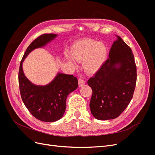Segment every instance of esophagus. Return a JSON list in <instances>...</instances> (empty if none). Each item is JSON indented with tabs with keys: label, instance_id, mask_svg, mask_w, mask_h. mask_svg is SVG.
I'll list each match as a JSON object with an SVG mask.
<instances>
[{
	"label": "esophagus",
	"instance_id": "esophagus-1",
	"mask_svg": "<svg viewBox=\"0 0 155 155\" xmlns=\"http://www.w3.org/2000/svg\"><path fill=\"white\" fill-rule=\"evenodd\" d=\"M85 84V81L81 78H79L78 79V85L79 87H81Z\"/></svg>",
	"mask_w": 155,
	"mask_h": 155
}]
</instances>
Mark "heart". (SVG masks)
<instances>
[{"instance_id":"b5f03b06","label":"heart","mask_w":155,"mask_h":155,"mask_svg":"<svg viewBox=\"0 0 155 155\" xmlns=\"http://www.w3.org/2000/svg\"><path fill=\"white\" fill-rule=\"evenodd\" d=\"M107 50L105 45L92 39H82L74 43L70 50V55L77 61L83 62V67L89 74L96 73L104 64L107 58ZM72 67L76 64L68 59Z\"/></svg>"}]
</instances>
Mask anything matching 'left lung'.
Masks as SVG:
<instances>
[{
	"instance_id": "obj_1",
	"label": "left lung",
	"mask_w": 155,
	"mask_h": 155,
	"mask_svg": "<svg viewBox=\"0 0 155 155\" xmlns=\"http://www.w3.org/2000/svg\"><path fill=\"white\" fill-rule=\"evenodd\" d=\"M112 44L109 58L87 81L92 90L90 102L95 118H116L132 100L137 83V66L130 48L120 37Z\"/></svg>"
}]
</instances>
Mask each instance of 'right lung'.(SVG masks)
Here are the masks:
<instances>
[{"instance_id": "1", "label": "right lung", "mask_w": 155, "mask_h": 155, "mask_svg": "<svg viewBox=\"0 0 155 155\" xmlns=\"http://www.w3.org/2000/svg\"><path fill=\"white\" fill-rule=\"evenodd\" d=\"M57 36L54 34H43L33 41L23 55L18 72V85L23 103L35 118L46 122H53L62 118L68 95L78 88V79L73 75L59 72L48 85H36L25 76L22 63L31 51L46 46Z\"/></svg>"}]
</instances>
